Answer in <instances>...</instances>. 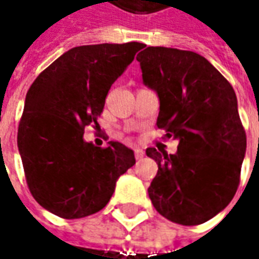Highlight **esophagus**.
Segmentation results:
<instances>
[{"label": "esophagus", "instance_id": "obj_1", "mask_svg": "<svg viewBox=\"0 0 259 259\" xmlns=\"http://www.w3.org/2000/svg\"><path fill=\"white\" fill-rule=\"evenodd\" d=\"M134 154L137 160H141V158L145 155V153H144V150H141V148H135Z\"/></svg>", "mask_w": 259, "mask_h": 259}]
</instances>
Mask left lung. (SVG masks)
Listing matches in <instances>:
<instances>
[{
	"label": "left lung",
	"instance_id": "left-lung-1",
	"mask_svg": "<svg viewBox=\"0 0 259 259\" xmlns=\"http://www.w3.org/2000/svg\"><path fill=\"white\" fill-rule=\"evenodd\" d=\"M137 60L144 85L158 95L157 126L179 141L176 154L145 150L158 164L151 203L174 224H203L231 203L239 184L246 135L234 88L194 52L147 47Z\"/></svg>",
	"mask_w": 259,
	"mask_h": 259
}]
</instances>
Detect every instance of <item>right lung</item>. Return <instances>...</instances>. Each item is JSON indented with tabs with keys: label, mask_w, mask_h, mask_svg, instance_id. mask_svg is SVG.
Wrapping results in <instances>:
<instances>
[{
	"label": "right lung",
	"mask_w": 259,
	"mask_h": 259,
	"mask_svg": "<svg viewBox=\"0 0 259 259\" xmlns=\"http://www.w3.org/2000/svg\"><path fill=\"white\" fill-rule=\"evenodd\" d=\"M143 43L79 46L37 76L25 96L17 144L37 203L63 219L104 209L119 176L135 164L118 141L101 148L83 138L98 125L105 98Z\"/></svg>",
	"instance_id": "1"
}]
</instances>
